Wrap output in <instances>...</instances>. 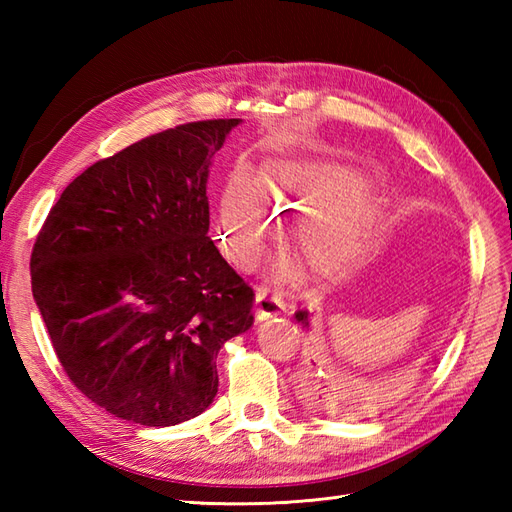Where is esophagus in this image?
<instances>
[{
  "label": "esophagus",
  "instance_id": "esophagus-1",
  "mask_svg": "<svg viewBox=\"0 0 512 512\" xmlns=\"http://www.w3.org/2000/svg\"><path fill=\"white\" fill-rule=\"evenodd\" d=\"M286 310V303L281 301L279 297H275L270 290H257L255 295V314L257 319H268L275 317V314H281Z\"/></svg>",
  "mask_w": 512,
  "mask_h": 512
}]
</instances>
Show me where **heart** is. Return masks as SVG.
Here are the masks:
<instances>
[{
  "label": "heart",
  "instance_id": "obj_1",
  "mask_svg": "<svg viewBox=\"0 0 512 512\" xmlns=\"http://www.w3.org/2000/svg\"><path fill=\"white\" fill-rule=\"evenodd\" d=\"M350 186H354L350 171L306 162H266L257 182L237 173L217 206V242L233 264L253 268L277 228L273 211L301 209L336 192L332 199L303 209L292 222L290 235L312 273H339L367 253L383 228L378 202L365 189L350 190ZM295 270L290 255L273 262V277L279 281L295 275Z\"/></svg>",
  "mask_w": 512,
  "mask_h": 512
}]
</instances>
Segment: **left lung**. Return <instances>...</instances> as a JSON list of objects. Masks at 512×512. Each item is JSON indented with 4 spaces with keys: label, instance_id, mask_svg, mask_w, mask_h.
Here are the masks:
<instances>
[{
    "label": "left lung",
    "instance_id": "1",
    "mask_svg": "<svg viewBox=\"0 0 512 512\" xmlns=\"http://www.w3.org/2000/svg\"><path fill=\"white\" fill-rule=\"evenodd\" d=\"M295 319L303 325V328L310 330V312L308 310H297ZM303 396L310 402L312 407H328V409H341V407H350V402H345L341 389H336L328 376L317 374V365L310 361L308 372L303 376Z\"/></svg>",
    "mask_w": 512,
    "mask_h": 512
}]
</instances>
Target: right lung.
<instances>
[{"label": "right lung", "mask_w": 512, "mask_h": 512, "mask_svg": "<svg viewBox=\"0 0 512 512\" xmlns=\"http://www.w3.org/2000/svg\"><path fill=\"white\" fill-rule=\"evenodd\" d=\"M242 118L187 123L94 162L32 248V297L76 389L145 427L191 420L255 292L209 237L213 156Z\"/></svg>", "instance_id": "right-lung-1"}]
</instances>
